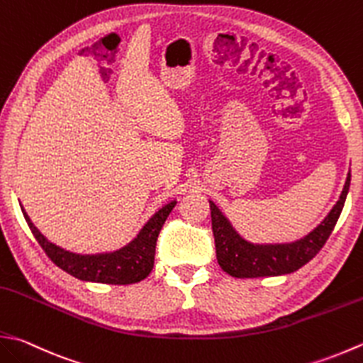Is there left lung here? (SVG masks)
Returning <instances> with one entry per match:
<instances>
[{
	"label": "left lung",
	"instance_id": "1",
	"mask_svg": "<svg viewBox=\"0 0 363 363\" xmlns=\"http://www.w3.org/2000/svg\"><path fill=\"white\" fill-rule=\"evenodd\" d=\"M351 173H347L345 187L338 201L329 214L313 230L301 239L291 242H252L240 236L230 218L209 200L212 233L216 239V253L220 267L236 279H255V277H275L296 272L303 264L316 257L342 214L350 191Z\"/></svg>",
	"mask_w": 363,
	"mask_h": 363
}]
</instances>
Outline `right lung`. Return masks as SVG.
I'll return each instance as SVG.
<instances>
[{
    "label": "right lung",
    "mask_w": 363,
    "mask_h": 363,
    "mask_svg": "<svg viewBox=\"0 0 363 363\" xmlns=\"http://www.w3.org/2000/svg\"><path fill=\"white\" fill-rule=\"evenodd\" d=\"M176 203L177 200H172L155 211L125 245L116 248V250L97 253H77L53 244L31 222L23 206L20 204V208L34 238L44 248L48 258L62 271L82 281L130 285V283L145 280L152 271L159 233Z\"/></svg>",
    "instance_id": "1"
}]
</instances>
